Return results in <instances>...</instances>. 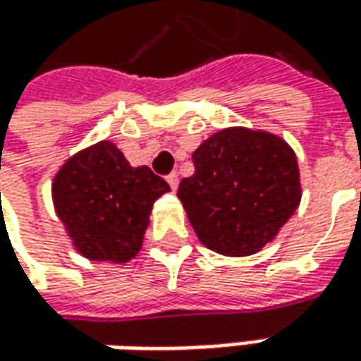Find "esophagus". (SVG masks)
<instances>
[{
	"mask_svg": "<svg viewBox=\"0 0 361 361\" xmlns=\"http://www.w3.org/2000/svg\"><path fill=\"white\" fill-rule=\"evenodd\" d=\"M168 183H169V188H171V190L176 192V190H178V183H180V178H178V173H169Z\"/></svg>",
	"mask_w": 361,
	"mask_h": 361,
	"instance_id": "1",
	"label": "esophagus"
}]
</instances>
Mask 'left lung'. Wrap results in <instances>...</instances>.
<instances>
[{"mask_svg": "<svg viewBox=\"0 0 361 361\" xmlns=\"http://www.w3.org/2000/svg\"><path fill=\"white\" fill-rule=\"evenodd\" d=\"M193 176L178 197L195 235L221 255H252L269 243L302 200L300 168L280 135L226 128L192 154Z\"/></svg>", "mask_w": 361, "mask_h": 361, "instance_id": "8db88e82", "label": "left lung"}]
</instances>
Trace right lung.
Segmentation results:
<instances>
[{
	"label": "right lung",
	"instance_id": "right-lung-1",
	"mask_svg": "<svg viewBox=\"0 0 361 361\" xmlns=\"http://www.w3.org/2000/svg\"><path fill=\"white\" fill-rule=\"evenodd\" d=\"M169 192L147 166L131 168L111 142L71 156L51 183V197L73 247L92 262L126 264L142 250L152 207Z\"/></svg>",
	"mask_w": 361,
	"mask_h": 361
}]
</instances>
